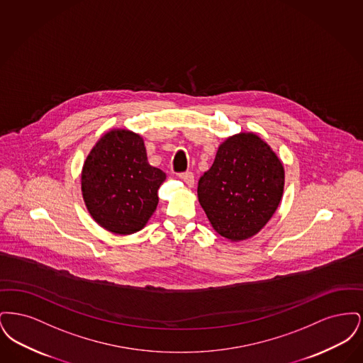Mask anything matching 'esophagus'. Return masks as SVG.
<instances>
[{
  "label": "esophagus",
  "mask_w": 363,
  "mask_h": 363,
  "mask_svg": "<svg viewBox=\"0 0 363 363\" xmlns=\"http://www.w3.org/2000/svg\"><path fill=\"white\" fill-rule=\"evenodd\" d=\"M179 178L190 188L194 185V175H193L191 172H185V173L179 174Z\"/></svg>",
  "instance_id": "esophagus-1"
}]
</instances>
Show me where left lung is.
Masks as SVG:
<instances>
[{
  "label": "left lung",
  "mask_w": 363,
  "mask_h": 363,
  "mask_svg": "<svg viewBox=\"0 0 363 363\" xmlns=\"http://www.w3.org/2000/svg\"><path fill=\"white\" fill-rule=\"evenodd\" d=\"M284 170L275 152L253 133L228 138L199 179V201L212 227L231 241L246 240L277 211Z\"/></svg>",
  "instance_id": "left-lung-1"
}]
</instances>
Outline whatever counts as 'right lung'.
<instances>
[{
  "instance_id": "obj_1",
  "label": "right lung",
  "mask_w": 363,
  "mask_h": 363,
  "mask_svg": "<svg viewBox=\"0 0 363 363\" xmlns=\"http://www.w3.org/2000/svg\"><path fill=\"white\" fill-rule=\"evenodd\" d=\"M164 179L166 174L148 163L143 138L129 130H111L86 156L82 190L92 218L125 235L148 222Z\"/></svg>"
}]
</instances>
